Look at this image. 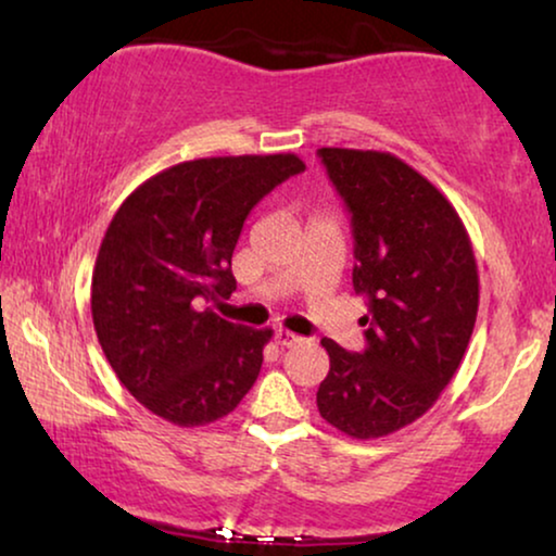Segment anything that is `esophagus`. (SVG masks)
Masks as SVG:
<instances>
[{
  "mask_svg": "<svg viewBox=\"0 0 556 556\" xmlns=\"http://www.w3.org/2000/svg\"><path fill=\"white\" fill-rule=\"evenodd\" d=\"M273 339H276L278 346H295V344H301V341H303L301 337H295L293 331H286V329H278L276 337H273Z\"/></svg>",
  "mask_w": 556,
  "mask_h": 556,
  "instance_id": "1",
  "label": "esophagus"
}]
</instances>
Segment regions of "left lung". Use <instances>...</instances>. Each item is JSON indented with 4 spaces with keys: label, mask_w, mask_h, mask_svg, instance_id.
<instances>
[{
    "label": "left lung",
    "mask_w": 556,
    "mask_h": 556,
    "mask_svg": "<svg viewBox=\"0 0 556 556\" xmlns=\"http://www.w3.org/2000/svg\"><path fill=\"white\" fill-rule=\"evenodd\" d=\"M352 215V283L367 295L364 352L321 339L329 375L318 413L369 440L435 405L466 354L478 314V268L453 204L422 174L384 151L318 149Z\"/></svg>",
    "instance_id": "8db88e82"
}]
</instances>
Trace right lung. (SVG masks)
<instances>
[{"label": "right lung", "instance_id": "1", "mask_svg": "<svg viewBox=\"0 0 556 556\" xmlns=\"http://www.w3.org/2000/svg\"><path fill=\"white\" fill-rule=\"evenodd\" d=\"M303 169L295 154L194 159L143 181L113 215L90 311L121 384L154 415L215 422L255 384L273 331L225 321L207 303L238 288L232 250L250 210Z\"/></svg>", "mask_w": 556, "mask_h": 556}]
</instances>
